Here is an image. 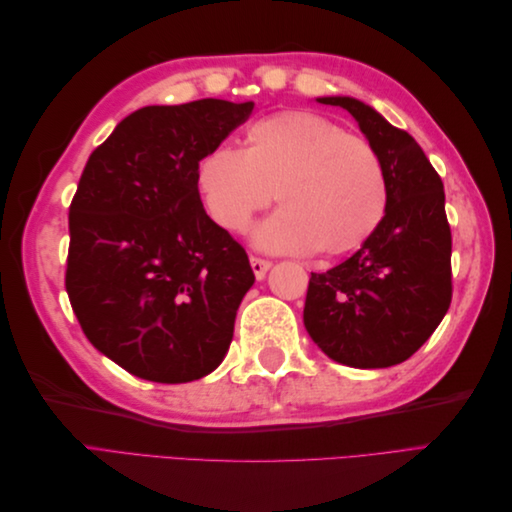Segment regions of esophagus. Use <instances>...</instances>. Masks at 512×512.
<instances>
[{"mask_svg":"<svg viewBox=\"0 0 512 512\" xmlns=\"http://www.w3.org/2000/svg\"><path fill=\"white\" fill-rule=\"evenodd\" d=\"M250 262H252V269H254L256 280H262V277H265V275H267V271L271 269V260H267V258L252 256V258H250Z\"/></svg>","mask_w":512,"mask_h":512,"instance_id":"34e87169","label":"esophagus"}]
</instances>
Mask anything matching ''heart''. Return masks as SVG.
I'll use <instances>...</instances> for the list:
<instances>
[{
    "mask_svg": "<svg viewBox=\"0 0 512 512\" xmlns=\"http://www.w3.org/2000/svg\"><path fill=\"white\" fill-rule=\"evenodd\" d=\"M196 188L209 218L230 232L250 226L275 192L284 209L258 228V245L280 252L318 250L324 256L363 247L389 203L376 147L307 111L254 121L241 151H207L196 164Z\"/></svg>",
    "mask_w": 512,
    "mask_h": 512,
    "instance_id": "1",
    "label": "heart"
}]
</instances>
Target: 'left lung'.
Wrapping results in <instances>:
<instances>
[{
  "label": "left lung",
  "mask_w": 512,
  "mask_h": 512,
  "mask_svg": "<svg viewBox=\"0 0 512 512\" xmlns=\"http://www.w3.org/2000/svg\"><path fill=\"white\" fill-rule=\"evenodd\" d=\"M359 121L384 164L389 203L378 230L342 265L312 273L303 322L333 361L359 369L404 363L438 329L453 299L444 185L423 149L374 108L318 98Z\"/></svg>",
  "instance_id": "8db88e82"
}]
</instances>
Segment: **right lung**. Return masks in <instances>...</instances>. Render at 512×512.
I'll list each match as a JSON object with an SVG mask.
<instances>
[{
  "mask_svg": "<svg viewBox=\"0 0 512 512\" xmlns=\"http://www.w3.org/2000/svg\"><path fill=\"white\" fill-rule=\"evenodd\" d=\"M252 108L215 98L138 108L85 164L66 290L89 342L132 376L192 382L228 352L254 271L207 215L196 164Z\"/></svg>",
  "mask_w": 512,
  "mask_h": 512,
  "instance_id": "right-lung-1",
  "label": "right lung"
}]
</instances>
